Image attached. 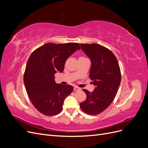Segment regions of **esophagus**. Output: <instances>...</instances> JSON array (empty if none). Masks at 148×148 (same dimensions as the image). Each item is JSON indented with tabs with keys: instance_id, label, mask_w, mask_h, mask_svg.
I'll return each instance as SVG.
<instances>
[{
	"instance_id": "obj_1",
	"label": "esophagus",
	"mask_w": 148,
	"mask_h": 148,
	"mask_svg": "<svg viewBox=\"0 0 148 148\" xmlns=\"http://www.w3.org/2000/svg\"><path fill=\"white\" fill-rule=\"evenodd\" d=\"M73 89H74V91H78V90H79L80 88L78 86H74Z\"/></svg>"
}]
</instances>
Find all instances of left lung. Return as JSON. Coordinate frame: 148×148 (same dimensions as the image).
<instances>
[{"mask_svg":"<svg viewBox=\"0 0 148 148\" xmlns=\"http://www.w3.org/2000/svg\"><path fill=\"white\" fill-rule=\"evenodd\" d=\"M80 46L91 59L89 78L96 88L91 92L83 89L86 99L79 106L84 112L96 115L110 105L117 95L121 82L120 66L117 58L109 49L96 43Z\"/></svg>","mask_w":148,"mask_h":148,"instance_id":"obj_1","label":"left lung"}]
</instances>
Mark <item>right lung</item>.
Segmentation results:
<instances>
[{"mask_svg":"<svg viewBox=\"0 0 148 148\" xmlns=\"http://www.w3.org/2000/svg\"><path fill=\"white\" fill-rule=\"evenodd\" d=\"M78 49H80L79 43H47L31 54L23 80L29 98L39 112L52 116L63 109L64 101L73 88L57 84L54 74L64 71L66 60Z\"/></svg>","mask_w":148,"mask_h":148,"instance_id":"add662e5","label":"right lung"}]
</instances>
